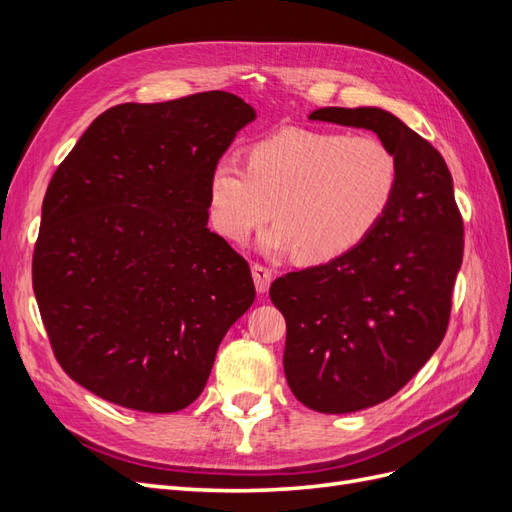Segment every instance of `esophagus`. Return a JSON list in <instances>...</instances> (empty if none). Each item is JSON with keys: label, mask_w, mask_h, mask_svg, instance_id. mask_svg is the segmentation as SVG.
<instances>
[{"label": "esophagus", "mask_w": 512, "mask_h": 512, "mask_svg": "<svg viewBox=\"0 0 512 512\" xmlns=\"http://www.w3.org/2000/svg\"><path fill=\"white\" fill-rule=\"evenodd\" d=\"M252 277H254L256 290H258L260 294L269 292V286H271V282H273V273H271V269L262 267V265H252Z\"/></svg>", "instance_id": "esophagus-1"}]
</instances>
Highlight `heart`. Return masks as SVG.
<instances>
[{
  "label": "heart",
  "instance_id": "obj_1",
  "mask_svg": "<svg viewBox=\"0 0 512 512\" xmlns=\"http://www.w3.org/2000/svg\"><path fill=\"white\" fill-rule=\"evenodd\" d=\"M399 162L376 136L290 128L254 143L247 166L215 162L209 175L211 220L224 237L245 241L271 218L267 252L303 265H327L361 247L389 215Z\"/></svg>",
  "mask_w": 512,
  "mask_h": 512
}]
</instances>
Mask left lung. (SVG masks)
Returning a JSON list of instances; mask_svg holds the SVG:
<instances>
[{
  "instance_id": "1",
  "label": "left lung",
  "mask_w": 512,
  "mask_h": 512,
  "mask_svg": "<svg viewBox=\"0 0 512 512\" xmlns=\"http://www.w3.org/2000/svg\"><path fill=\"white\" fill-rule=\"evenodd\" d=\"M309 119L376 132L399 162L395 203L374 235L344 258L277 277L269 290L286 318L290 391L316 412L348 414L404 389L442 344L463 220L440 151L393 113L327 106Z\"/></svg>"
}]
</instances>
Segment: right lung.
Masks as SVG:
<instances>
[{"label":"right lung","mask_w":512,"mask_h":512,"mask_svg":"<svg viewBox=\"0 0 512 512\" xmlns=\"http://www.w3.org/2000/svg\"><path fill=\"white\" fill-rule=\"evenodd\" d=\"M254 108L228 91L108 108L42 203L34 294L66 374L111 404L177 412L252 307L250 265L207 228L209 175Z\"/></svg>","instance_id":"1"}]
</instances>
